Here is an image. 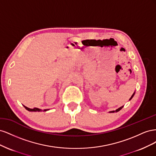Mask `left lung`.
Returning a JSON list of instances; mask_svg holds the SVG:
<instances>
[{
    "mask_svg": "<svg viewBox=\"0 0 156 156\" xmlns=\"http://www.w3.org/2000/svg\"><path fill=\"white\" fill-rule=\"evenodd\" d=\"M134 95H135V92H134V93L133 94V95H132V96H131V97L130 98V99H129V100H131V99H132V98H133V96H134ZM123 107H124V106H122V107H120V108H118V109H116V111H110V112H119V111H120V110L122 109V108H123Z\"/></svg>",
    "mask_w": 156,
    "mask_h": 156,
    "instance_id": "left-lung-1",
    "label": "left lung"
}]
</instances>
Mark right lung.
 I'll list each match as a JSON object with an SVG mask.
<instances>
[{
    "instance_id": "right-lung-1",
    "label": "right lung",
    "mask_w": 156,
    "mask_h": 156,
    "mask_svg": "<svg viewBox=\"0 0 156 156\" xmlns=\"http://www.w3.org/2000/svg\"><path fill=\"white\" fill-rule=\"evenodd\" d=\"M24 107H25V108H26V109H27V111H34V112H36V111H37V112H40V111H42L41 109H40V108H28V107H26V106H25V105H24ZM48 110H49V109H44V111H48Z\"/></svg>"
}]
</instances>
